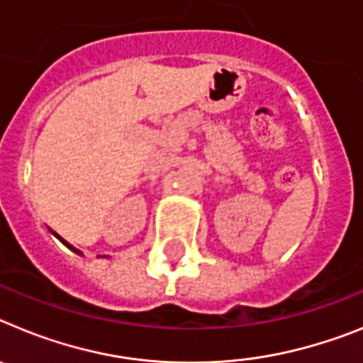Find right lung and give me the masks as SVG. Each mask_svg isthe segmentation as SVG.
Listing matches in <instances>:
<instances>
[{"label":"right lung","mask_w":363,"mask_h":363,"mask_svg":"<svg viewBox=\"0 0 363 363\" xmlns=\"http://www.w3.org/2000/svg\"><path fill=\"white\" fill-rule=\"evenodd\" d=\"M60 240H62V242H63V243H65V245H67V247H69L70 251H74V252H76V255H82V251H78V249H76V247H72V245H70V243H69V242H65V240H63V238H60Z\"/></svg>","instance_id":"right-lung-1"}]
</instances>
